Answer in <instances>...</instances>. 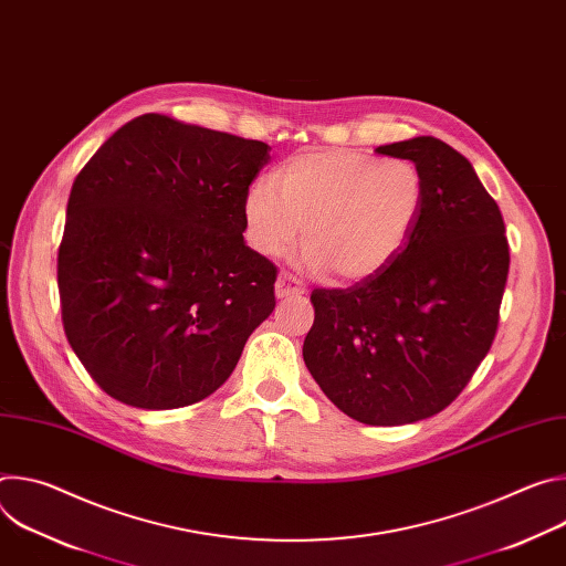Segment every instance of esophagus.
<instances>
[{"mask_svg": "<svg viewBox=\"0 0 566 566\" xmlns=\"http://www.w3.org/2000/svg\"><path fill=\"white\" fill-rule=\"evenodd\" d=\"M304 293H306V289H304V284L297 277H293L289 273H280V277L275 282V295L280 300L293 297V295H304Z\"/></svg>", "mask_w": 566, "mask_h": 566, "instance_id": "esophagus-1", "label": "esophagus"}]
</instances>
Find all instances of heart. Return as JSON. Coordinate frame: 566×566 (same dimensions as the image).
<instances>
[{"label": "heart", "instance_id": "1", "mask_svg": "<svg viewBox=\"0 0 566 566\" xmlns=\"http://www.w3.org/2000/svg\"><path fill=\"white\" fill-rule=\"evenodd\" d=\"M423 208V179L406 158L354 149H313L258 179L244 195L251 247L280 258L304 223L302 264L336 280L363 282L382 271L412 237Z\"/></svg>", "mask_w": 566, "mask_h": 566}]
</instances>
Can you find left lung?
<instances>
[{
	"label": "left lung",
	"mask_w": 566,
	"mask_h": 566,
	"mask_svg": "<svg viewBox=\"0 0 566 566\" xmlns=\"http://www.w3.org/2000/svg\"><path fill=\"white\" fill-rule=\"evenodd\" d=\"M412 160L423 208L382 271L349 289H315L304 365L338 410L406 426L446 410L486 358L509 277L495 199L470 160L434 136L376 147Z\"/></svg>",
	"instance_id": "obj_1"
}]
</instances>
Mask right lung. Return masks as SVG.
<instances>
[{
  "label": "right lung",
  "mask_w": 566,
  "mask_h": 566,
  "mask_svg": "<svg viewBox=\"0 0 566 566\" xmlns=\"http://www.w3.org/2000/svg\"><path fill=\"white\" fill-rule=\"evenodd\" d=\"M271 147L145 114L73 181L57 289L64 334L112 398L175 410L217 391L275 308L244 195Z\"/></svg>",
  "instance_id": "obj_1"
}]
</instances>
